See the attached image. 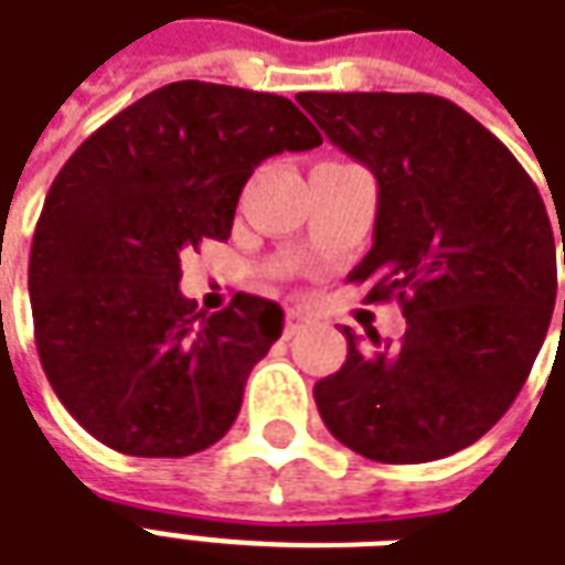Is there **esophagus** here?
<instances>
[{
	"label": "esophagus",
	"mask_w": 565,
	"mask_h": 565,
	"mask_svg": "<svg viewBox=\"0 0 565 565\" xmlns=\"http://www.w3.org/2000/svg\"><path fill=\"white\" fill-rule=\"evenodd\" d=\"M307 326H310L307 313H301V310H289V313H286V326H282V334H286V338H295V334H301Z\"/></svg>",
	"instance_id": "34e87169"
}]
</instances>
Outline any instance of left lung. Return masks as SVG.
<instances>
[{"mask_svg":"<svg viewBox=\"0 0 565 565\" xmlns=\"http://www.w3.org/2000/svg\"><path fill=\"white\" fill-rule=\"evenodd\" d=\"M298 103L377 179L374 246L347 279L371 282V303L395 298L407 319L395 343L367 331L371 343L355 347L343 328L347 362L313 390L322 423L374 462L456 454L502 419L545 343L557 298L545 200L518 158L450 99L298 94Z\"/></svg>","mask_w":565,"mask_h":565,"instance_id":"left-lung-1","label":"left lung"}]
</instances>
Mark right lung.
Masks as SVG:
<instances>
[{
  "label": "right lung",
  "mask_w": 565,
  "mask_h": 565,
  "mask_svg": "<svg viewBox=\"0 0 565 565\" xmlns=\"http://www.w3.org/2000/svg\"><path fill=\"white\" fill-rule=\"evenodd\" d=\"M316 146L291 99L173 82L72 151L35 225L30 303L47 383L97 441L175 459L225 438L282 310L237 291L203 313L179 291L182 252L231 237L264 158Z\"/></svg>",
  "instance_id": "add662e5"
}]
</instances>
